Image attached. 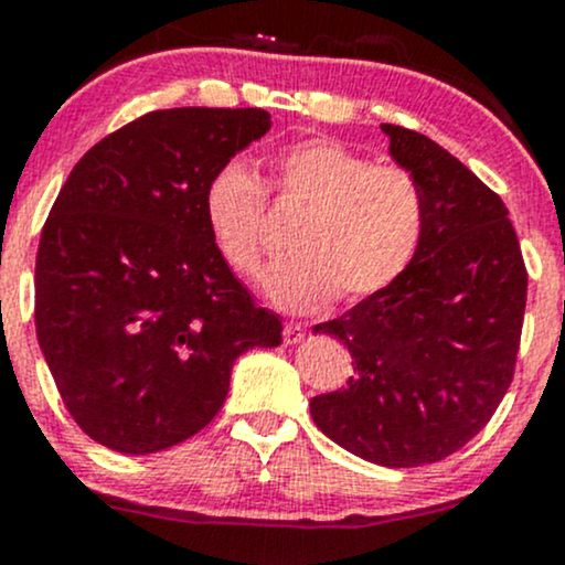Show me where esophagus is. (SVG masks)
<instances>
[{"mask_svg":"<svg viewBox=\"0 0 565 565\" xmlns=\"http://www.w3.org/2000/svg\"><path fill=\"white\" fill-rule=\"evenodd\" d=\"M302 340H305V327H302V323L289 321L287 327H284V342H287V345H297V342H302Z\"/></svg>","mask_w":565,"mask_h":565,"instance_id":"obj_1","label":"esophagus"}]
</instances>
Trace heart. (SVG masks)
Masks as SVG:
<instances>
[{
  "label": "heart",
  "instance_id": "b5f03b06",
  "mask_svg": "<svg viewBox=\"0 0 565 565\" xmlns=\"http://www.w3.org/2000/svg\"><path fill=\"white\" fill-rule=\"evenodd\" d=\"M268 193L300 210L287 233L289 257L265 276V291L289 310H319L334 297L355 305L393 287L417 257L427 206L404 167L372 164L337 140L308 138L270 159ZM212 242L236 274L260 270L265 188L242 161L206 180L201 196Z\"/></svg>",
  "mask_w": 565,
  "mask_h": 565
}]
</instances>
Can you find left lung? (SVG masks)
<instances>
[{"label": "left lung", "mask_w": 565, "mask_h": 565, "mask_svg": "<svg viewBox=\"0 0 565 565\" xmlns=\"http://www.w3.org/2000/svg\"><path fill=\"white\" fill-rule=\"evenodd\" d=\"M419 180L427 223L393 287L319 323L350 350L348 387L310 401L342 449L385 468L459 451L494 417L515 374L529 274L504 201L427 135L382 125Z\"/></svg>", "instance_id": "obj_1"}]
</instances>
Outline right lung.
Returning a JSON list of instances; mask_svg holds the SVG:
<instances>
[{"instance_id": "1", "label": "right lung", "mask_w": 565, "mask_h": 565, "mask_svg": "<svg viewBox=\"0 0 565 565\" xmlns=\"http://www.w3.org/2000/svg\"><path fill=\"white\" fill-rule=\"evenodd\" d=\"M270 129L263 108H164L95 142L36 252L39 348L74 423L121 454L204 430L231 366L281 321L231 274L204 223L212 172Z\"/></svg>"}]
</instances>
